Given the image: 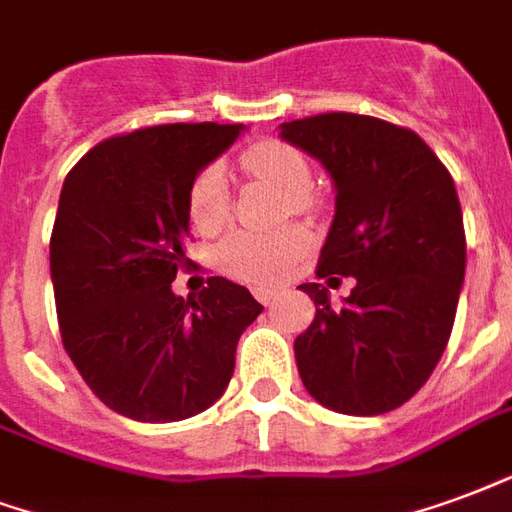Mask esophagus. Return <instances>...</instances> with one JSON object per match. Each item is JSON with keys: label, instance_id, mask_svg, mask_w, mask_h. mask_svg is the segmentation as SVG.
Listing matches in <instances>:
<instances>
[{"label": "esophagus", "instance_id": "34e87169", "mask_svg": "<svg viewBox=\"0 0 512 512\" xmlns=\"http://www.w3.org/2000/svg\"><path fill=\"white\" fill-rule=\"evenodd\" d=\"M276 295H279V290L276 287H255V298L260 301V304H271Z\"/></svg>", "mask_w": 512, "mask_h": 512}]
</instances>
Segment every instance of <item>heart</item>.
Listing matches in <instances>:
<instances>
[{
  "label": "heart",
  "instance_id": "b5f03b06",
  "mask_svg": "<svg viewBox=\"0 0 512 512\" xmlns=\"http://www.w3.org/2000/svg\"><path fill=\"white\" fill-rule=\"evenodd\" d=\"M241 165L249 176L271 181L287 195H293L295 211L309 206L306 189L312 184L309 162L298 149L282 140H260L244 151ZM189 219L200 233H217L227 219V181L222 168L211 165L200 173L189 189ZM309 252V236L304 230L282 233H249L238 230L227 236L217 249V263L227 276L249 285H271L285 279L298 260Z\"/></svg>",
  "mask_w": 512,
  "mask_h": 512
}]
</instances>
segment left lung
Returning a JSON list of instances; mask_svg holds the SVG:
<instances>
[{
	"label": "left lung",
	"mask_w": 512,
	"mask_h": 512,
	"mask_svg": "<svg viewBox=\"0 0 512 512\" xmlns=\"http://www.w3.org/2000/svg\"><path fill=\"white\" fill-rule=\"evenodd\" d=\"M279 138L320 162L336 192L317 276L355 279L342 306L301 285L317 306L293 344L304 388L342 415L396 410L429 380L456 320L467 268L456 184L415 132L374 116L285 121Z\"/></svg>",
	"instance_id": "8db88e82"
}]
</instances>
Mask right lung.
Listing matches in <instances>:
<instances>
[{
    "label": "right lung",
    "mask_w": 512,
    "mask_h": 512,
    "mask_svg": "<svg viewBox=\"0 0 512 512\" xmlns=\"http://www.w3.org/2000/svg\"><path fill=\"white\" fill-rule=\"evenodd\" d=\"M244 124H162L94 146L64 179L51 236L62 342L94 396L124 418L176 423L208 410L263 312L211 276L173 293L187 263L189 189Z\"/></svg>",
    "instance_id": "add662e5"
}]
</instances>
